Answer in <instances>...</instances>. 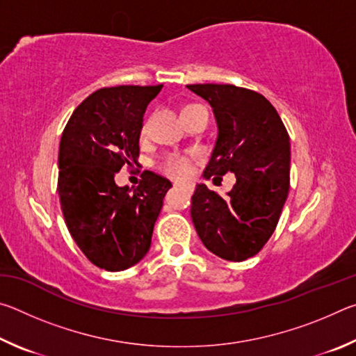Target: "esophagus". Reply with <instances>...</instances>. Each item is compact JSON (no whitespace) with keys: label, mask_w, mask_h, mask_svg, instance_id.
Wrapping results in <instances>:
<instances>
[{"label":"esophagus","mask_w":356,"mask_h":356,"mask_svg":"<svg viewBox=\"0 0 356 356\" xmlns=\"http://www.w3.org/2000/svg\"><path fill=\"white\" fill-rule=\"evenodd\" d=\"M174 186H176V188H184V190H186L188 193L193 191V185H180V184H176Z\"/></svg>","instance_id":"esophagus-1"}]
</instances>
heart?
Returning <instances> with one entry per match:
<instances>
[{
    "mask_svg": "<svg viewBox=\"0 0 356 356\" xmlns=\"http://www.w3.org/2000/svg\"><path fill=\"white\" fill-rule=\"evenodd\" d=\"M144 130H146V125H144ZM159 168L161 172L172 179H186L191 174L193 161L188 155L168 154L160 160Z\"/></svg>",
    "mask_w": 356,
    "mask_h": 356,
    "instance_id": "heart-1",
    "label": "heart"
}]
</instances>
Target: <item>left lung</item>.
<instances>
[{"label": "left lung", "mask_w": 356, "mask_h": 356, "mask_svg": "<svg viewBox=\"0 0 356 356\" xmlns=\"http://www.w3.org/2000/svg\"><path fill=\"white\" fill-rule=\"evenodd\" d=\"M213 108L218 138L204 176L236 174L226 197L206 185L191 196V220L204 246L221 259L256 256L278 225L291 186V143L262 94L234 84L186 86Z\"/></svg>", "instance_id": "obj_1"}]
</instances>
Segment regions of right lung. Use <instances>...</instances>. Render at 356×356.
Listing matches in <instances>:
<instances>
[{
  "mask_svg": "<svg viewBox=\"0 0 356 356\" xmlns=\"http://www.w3.org/2000/svg\"><path fill=\"white\" fill-rule=\"evenodd\" d=\"M156 86L102 88L72 113L59 143L58 193L72 238L89 262L120 272L150 248L154 225L171 182L143 171L134 190L116 172L138 166L143 116Z\"/></svg>",
  "mask_w": 356,
  "mask_h": 356,
  "instance_id": "1",
  "label": "right lung"
}]
</instances>
